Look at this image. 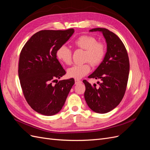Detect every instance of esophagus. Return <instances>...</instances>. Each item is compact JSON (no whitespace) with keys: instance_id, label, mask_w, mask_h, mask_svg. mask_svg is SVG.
I'll list each match as a JSON object with an SVG mask.
<instances>
[{"instance_id":"obj_1","label":"esophagus","mask_w":150,"mask_h":150,"mask_svg":"<svg viewBox=\"0 0 150 150\" xmlns=\"http://www.w3.org/2000/svg\"><path fill=\"white\" fill-rule=\"evenodd\" d=\"M81 80H79V79H75V84H79V83H81Z\"/></svg>"}]
</instances>
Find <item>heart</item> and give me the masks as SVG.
I'll use <instances>...</instances> for the list:
<instances>
[{
	"instance_id": "heart-1",
	"label": "heart",
	"mask_w": 150,
	"mask_h": 150,
	"mask_svg": "<svg viewBox=\"0 0 150 150\" xmlns=\"http://www.w3.org/2000/svg\"><path fill=\"white\" fill-rule=\"evenodd\" d=\"M73 45L78 48L84 50V60L89 61L93 66H97L100 63L105 55V47L92 36L84 35L79 36L73 42ZM57 59L62 62L69 65L72 62V52L66 46L58 48L56 52ZM91 67L89 62L75 64L67 69V73L70 78L81 79L89 73Z\"/></svg>"
}]
</instances>
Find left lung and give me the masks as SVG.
I'll list each match as a JSON object with an SVG mask.
<instances>
[{"label":"left lung","instance_id":"obj_1","mask_svg":"<svg viewBox=\"0 0 150 150\" xmlns=\"http://www.w3.org/2000/svg\"><path fill=\"white\" fill-rule=\"evenodd\" d=\"M100 32L106 40V52L103 61L89 78L100 79L99 84L91 85L86 80L84 99L91 110L104 114L115 108L126 91L129 72L128 53L121 40L104 28H94L89 32Z\"/></svg>","mask_w":150,"mask_h":150}]
</instances>
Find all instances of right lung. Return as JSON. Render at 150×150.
I'll list each match as a JSON object with an SVG mask.
<instances>
[{"instance_id":"add662e5","label":"right lung","mask_w":150,"mask_h":150,"mask_svg":"<svg viewBox=\"0 0 150 150\" xmlns=\"http://www.w3.org/2000/svg\"><path fill=\"white\" fill-rule=\"evenodd\" d=\"M74 33V29L40 30L22 49L18 70L21 86L27 102L40 114L52 116L59 112L74 84L73 78L52 84L66 74L57 59V50Z\"/></svg>"}]
</instances>
